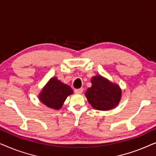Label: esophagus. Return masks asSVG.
Here are the masks:
<instances>
[{
    "label": "esophagus",
    "mask_w": 156,
    "mask_h": 156,
    "mask_svg": "<svg viewBox=\"0 0 156 156\" xmlns=\"http://www.w3.org/2000/svg\"><path fill=\"white\" fill-rule=\"evenodd\" d=\"M75 93L76 94H80L82 93L83 91V88H80V89H75Z\"/></svg>",
    "instance_id": "34e87169"
}]
</instances>
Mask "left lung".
<instances>
[{"label":"left lung","mask_w":156,"mask_h":156,"mask_svg":"<svg viewBox=\"0 0 156 156\" xmlns=\"http://www.w3.org/2000/svg\"><path fill=\"white\" fill-rule=\"evenodd\" d=\"M91 82L92 85L87 89L85 96L94 108L107 111L118 105L121 98V89L118 84L101 75L94 76Z\"/></svg>","instance_id":"8db88e82"}]
</instances>
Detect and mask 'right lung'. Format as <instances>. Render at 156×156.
<instances>
[{"label": "right lung", "instance_id": "obj_1", "mask_svg": "<svg viewBox=\"0 0 156 156\" xmlns=\"http://www.w3.org/2000/svg\"><path fill=\"white\" fill-rule=\"evenodd\" d=\"M73 90L67 84H64L57 77L51 78L39 94L40 101L50 108L58 110Z\"/></svg>", "mask_w": 156, "mask_h": 156}]
</instances>
